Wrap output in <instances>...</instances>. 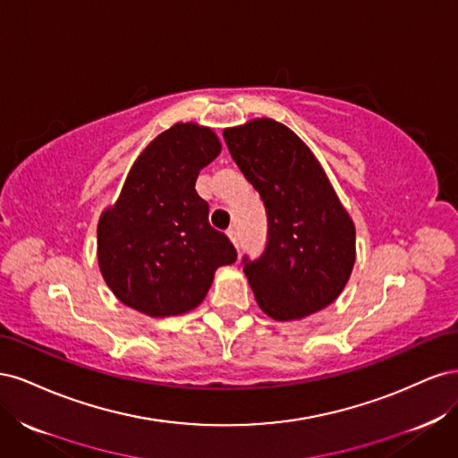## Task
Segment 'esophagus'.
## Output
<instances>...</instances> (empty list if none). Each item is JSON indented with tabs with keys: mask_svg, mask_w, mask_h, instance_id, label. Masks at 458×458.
<instances>
[{
	"mask_svg": "<svg viewBox=\"0 0 458 458\" xmlns=\"http://www.w3.org/2000/svg\"><path fill=\"white\" fill-rule=\"evenodd\" d=\"M227 237H229V241L239 248V233H237V229H227Z\"/></svg>",
	"mask_w": 458,
	"mask_h": 458,
	"instance_id": "obj_1",
	"label": "esophagus"
}]
</instances>
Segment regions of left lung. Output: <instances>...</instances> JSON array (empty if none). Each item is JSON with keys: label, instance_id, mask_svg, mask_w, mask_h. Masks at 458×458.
I'll return each instance as SVG.
<instances>
[{"label": "left lung", "instance_id": "8db88e82", "mask_svg": "<svg viewBox=\"0 0 458 458\" xmlns=\"http://www.w3.org/2000/svg\"><path fill=\"white\" fill-rule=\"evenodd\" d=\"M233 160L267 210L269 239L244 275L259 310L275 321H300L325 310L350 281L355 225L321 162L273 118L224 130Z\"/></svg>", "mask_w": 458, "mask_h": 458}]
</instances>
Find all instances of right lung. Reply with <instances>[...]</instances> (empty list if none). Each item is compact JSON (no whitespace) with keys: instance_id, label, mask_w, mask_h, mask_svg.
I'll use <instances>...</instances> for the list:
<instances>
[{"instance_id":"right-lung-1","label":"right lung","mask_w":458,"mask_h":458,"mask_svg":"<svg viewBox=\"0 0 458 458\" xmlns=\"http://www.w3.org/2000/svg\"><path fill=\"white\" fill-rule=\"evenodd\" d=\"M221 152L216 131L177 122L152 140L97 224V259L106 286L135 311L175 317L199 308L216 269L237 259L208 224L199 172Z\"/></svg>"}]
</instances>
